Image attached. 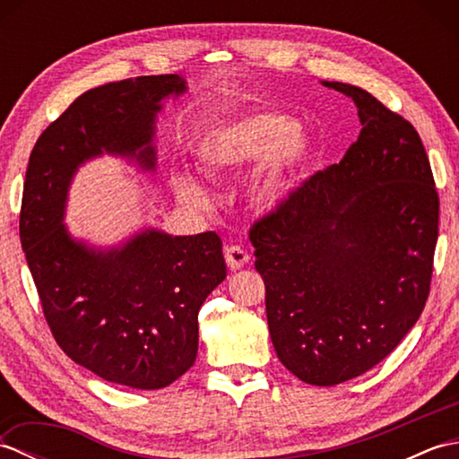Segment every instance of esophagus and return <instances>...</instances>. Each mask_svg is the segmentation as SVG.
<instances>
[{"label": "esophagus", "instance_id": "esophagus-1", "mask_svg": "<svg viewBox=\"0 0 459 459\" xmlns=\"http://www.w3.org/2000/svg\"><path fill=\"white\" fill-rule=\"evenodd\" d=\"M248 252L242 248V247H237V245H232V247H227L224 248V260H227V264H229V268L230 270H238V268H242L248 262Z\"/></svg>", "mask_w": 459, "mask_h": 459}]
</instances>
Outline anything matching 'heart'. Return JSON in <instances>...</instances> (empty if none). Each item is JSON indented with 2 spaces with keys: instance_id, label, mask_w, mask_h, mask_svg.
Instances as JSON below:
<instances>
[{
  "instance_id": "b5f03b06",
  "label": "heart",
  "mask_w": 459,
  "mask_h": 459,
  "mask_svg": "<svg viewBox=\"0 0 459 459\" xmlns=\"http://www.w3.org/2000/svg\"><path fill=\"white\" fill-rule=\"evenodd\" d=\"M291 120L276 112H250L240 116L221 128L209 132L199 142L195 158L201 171L212 179L255 163L268 153L266 173L256 181L252 197L258 204H278L288 191V171L304 161L307 143L304 135L291 130ZM179 199L187 204L207 203L204 193L191 179H178L175 183Z\"/></svg>"
}]
</instances>
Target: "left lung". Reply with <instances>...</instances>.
Instances as JSON below:
<instances>
[{
    "label": "left lung",
    "instance_id": "left-lung-1",
    "mask_svg": "<svg viewBox=\"0 0 459 459\" xmlns=\"http://www.w3.org/2000/svg\"><path fill=\"white\" fill-rule=\"evenodd\" d=\"M359 138L250 227L272 343L290 373L333 386L378 365L430 294L440 197L414 126L345 82Z\"/></svg>",
    "mask_w": 459,
    "mask_h": 459
}]
</instances>
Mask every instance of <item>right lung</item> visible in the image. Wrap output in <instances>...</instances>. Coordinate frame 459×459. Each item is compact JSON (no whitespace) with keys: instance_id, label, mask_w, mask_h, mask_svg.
Wrapping results in <instances>:
<instances>
[{"instance_id":"1","label":"right lung","mask_w":459,"mask_h":459,"mask_svg":"<svg viewBox=\"0 0 459 459\" xmlns=\"http://www.w3.org/2000/svg\"><path fill=\"white\" fill-rule=\"evenodd\" d=\"M178 74L108 82L81 94L39 135L23 183L19 238L48 329L74 363L142 391L169 386L193 367L197 316L227 278L217 232L169 237L145 230L128 245L94 252L63 221L76 165L104 152L153 168V118Z\"/></svg>"}]
</instances>
